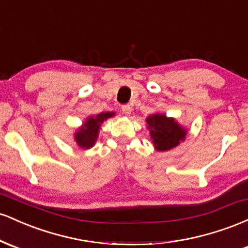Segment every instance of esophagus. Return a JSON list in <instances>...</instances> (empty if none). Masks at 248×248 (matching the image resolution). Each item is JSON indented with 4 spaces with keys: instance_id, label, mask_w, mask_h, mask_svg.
Returning <instances> with one entry per match:
<instances>
[{
    "instance_id": "34e87169",
    "label": "esophagus",
    "mask_w": 248,
    "mask_h": 248,
    "mask_svg": "<svg viewBox=\"0 0 248 248\" xmlns=\"http://www.w3.org/2000/svg\"><path fill=\"white\" fill-rule=\"evenodd\" d=\"M121 110L124 114L126 115H130V113H132V107L129 106V105H124V106L121 107Z\"/></svg>"
}]
</instances>
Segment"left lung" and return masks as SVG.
<instances>
[{
  "instance_id": "8db88e82",
  "label": "left lung",
  "mask_w": 248,
  "mask_h": 248,
  "mask_svg": "<svg viewBox=\"0 0 248 248\" xmlns=\"http://www.w3.org/2000/svg\"><path fill=\"white\" fill-rule=\"evenodd\" d=\"M150 129V139L156 150L166 152L178 146L186 139V132L173 119H168L163 114H154L147 119Z\"/></svg>"
}]
</instances>
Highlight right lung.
<instances>
[{
	"mask_svg": "<svg viewBox=\"0 0 248 248\" xmlns=\"http://www.w3.org/2000/svg\"><path fill=\"white\" fill-rule=\"evenodd\" d=\"M113 115H114V113L106 112L100 113V114H98L96 116H91V118L85 122L84 127L76 133V141L77 143H78V146H80L81 148L93 147L96 138H98L100 124Z\"/></svg>",
	"mask_w": 248,
	"mask_h": 248,
	"instance_id": "add662e5",
	"label": "right lung"
}]
</instances>
